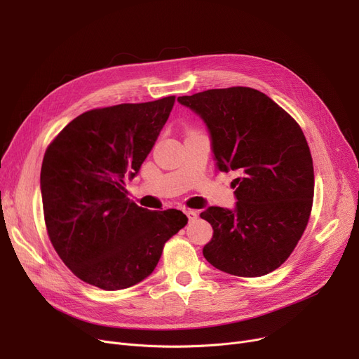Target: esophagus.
<instances>
[{
    "instance_id": "34e87169",
    "label": "esophagus",
    "mask_w": 359,
    "mask_h": 359,
    "mask_svg": "<svg viewBox=\"0 0 359 359\" xmlns=\"http://www.w3.org/2000/svg\"><path fill=\"white\" fill-rule=\"evenodd\" d=\"M184 214L187 218H189V221H195L198 218V211H194V210H187L184 211Z\"/></svg>"
}]
</instances>
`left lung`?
Here are the masks:
<instances>
[{
    "label": "left lung",
    "mask_w": 359,
    "mask_h": 359,
    "mask_svg": "<svg viewBox=\"0 0 359 359\" xmlns=\"http://www.w3.org/2000/svg\"><path fill=\"white\" fill-rule=\"evenodd\" d=\"M210 132L219 172H238L234 208L208 206L212 225L203 257L222 272L262 276L284 263L311 212L314 170L303 130L266 94L249 87L177 97Z\"/></svg>",
    "instance_id": "1"
}]
</instances>
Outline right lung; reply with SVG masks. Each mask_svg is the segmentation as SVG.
<instances>
[{"mask_svg": "<svg viewBox=\"0 0 359 359\" xmlns=\"http://www.w3.org/2000/svg\"><path fill=\"white\" fill-rule=\"evenodd\" d=\"M175 99L86 111L46 149L41 192L48 234L65 265L90 285L118 291L144 280L164 243L187 222L179 210L141 208L125 186L153 149Z\"/></svg>", "mask_w": 359, "mask_h": 359, "instance_id": "add662e5", "label": "right lung"}]
</instances>
